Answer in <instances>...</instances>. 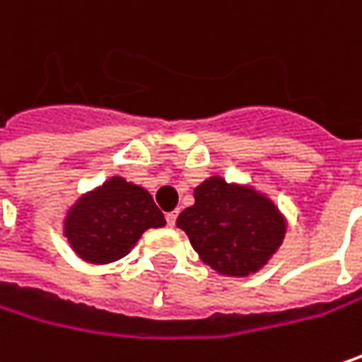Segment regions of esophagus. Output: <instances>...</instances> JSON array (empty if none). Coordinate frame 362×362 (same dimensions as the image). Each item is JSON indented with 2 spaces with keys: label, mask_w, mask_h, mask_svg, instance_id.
<instances>
[{
  "label": "esophagus",
  "mask_w": 362,
  "mask_h": 362,
  "mask_svg": "<svg viewBox=\"0 0 362 362\" xmlns=\"http://www.w3.org/2000/svg\"><path fill=\"white\" fill-rule=\"evenodd\" d=\"M176 217H178V211H170V214H165V221H168V226L172 228V226H176Z\"/></svg>",
  "instance_id": "34e87169"
}]
</instances>
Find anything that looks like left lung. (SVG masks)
<instances>
[{
	"label": "left lung",
	"instance_id": "8db88e82",
	"mask_svg": "<svg viewBox=\"0 0 362 362\" xmlns=\"http://www.w3.org/2000/svg\"><path fill=\"white\" fill-rule=\"evenodd\" d=\"M199 257L228 276H248L269 261L286 234L276 205L252 188L209 178L194 188V205L178 215Z\"/></svg>",
	"mask_w": 362,
	"mask_h": 362
}]
</instances>
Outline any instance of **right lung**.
Instances as JSON below:
<instances>
[{"label": "right lung", "instance_id": "right-lung-1", "mask_svg": "<svg viewBox=\"0 0 362 362\" xmlns=\"http://www.w3.org/2000/svg\"><path fill=\"white\" fill-rule=\"evenodd\" d=\"M165 217L145 188L112 178L81 199L66 217V236L88 263H112L128 255L147 228H161Z\"/></svg>", "mask_w": 362, "mask_h": 362}]
</instances>
